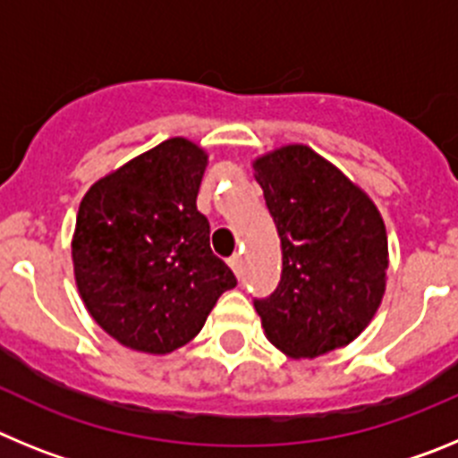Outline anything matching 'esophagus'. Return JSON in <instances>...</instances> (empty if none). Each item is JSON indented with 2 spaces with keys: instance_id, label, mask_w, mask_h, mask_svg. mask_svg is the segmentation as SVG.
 <instances>
[{
  "instance_id": "1",
  "label": "esophagus",
  "mask_w": 458,
  "mask_h": 458,
  "mask_svg": "<svg viewBox=\"0 0 458 458\" xmlns=\"http://www.w3.org/2000/svg\"><path fill=\"white\" fill-rule=\"evenodd\" d=\"M229 266H232L233 273L241 277V275H242V257H241V254H233V257L229 259Z\"/></svg>"
}]
</instances>
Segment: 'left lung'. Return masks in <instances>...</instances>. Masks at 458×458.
Masks as SVG:
<instances>
[{
  "instance_id": "1",
  "label": "left lung",
  "mask_w": 458,
  "mask_h": 458,
  "mask_svg": "<svg viewBox=\"0 0 458 458\" xmlns=\"http://www.w3.org/2000/svg\"><path fill=\"white\" fill-rule=\"evenodd\" d=\"M282 245L279 284L254 298L266 337L291 358L353 342L386 291L387 236L374 201L310 147L254 163Z\"/></svg>"
}]
</instances>
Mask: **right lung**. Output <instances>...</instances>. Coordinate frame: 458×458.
Here are the masks:
<instances>
[{"instance_id": "1", "label": "right lung", "mask_w": 458, "mask_h": 458, "mask_svg": "<svg viewBox=\"0 0 458 458\" xmlns=\"http://www.w3.org/2000/svg\"><path fill=\"white\" fill-rule=\"evenodd\" d=\"M206 153L174 137L84 194L72 238L89 314L128 349L172 353L204 327L236 275L197 210Z\"/></svg>"}]
</instances>
